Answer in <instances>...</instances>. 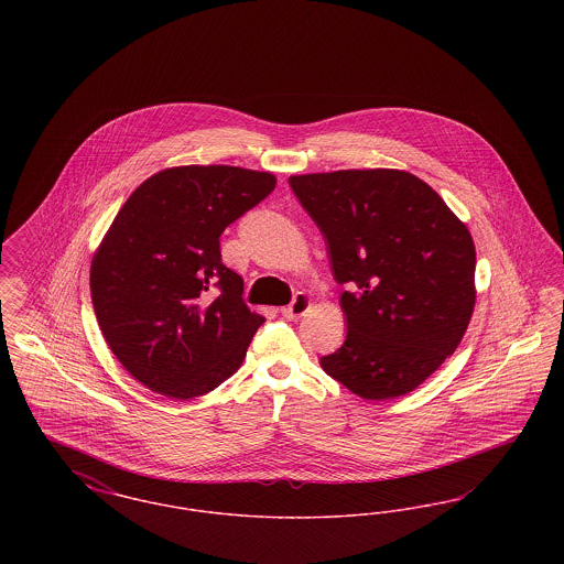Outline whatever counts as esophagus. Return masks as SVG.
<instances>
[{"instance_id":"obj_1","label":"esophagus","mask_w":564,"mask_h":564,"mask_svg":"<svg viewBox=\"0 0 564 564\" xmlns=\"http://www.w3.org/2000/svg\"><path fill=\"white\" fill-rule=\"evenodd\" d=\"M308 308H311V297L304 294V292H297V294L294 295V300H292L285 308H281V313H283L285 319H297V317H302Z\"/></svg>"}]
</instances>
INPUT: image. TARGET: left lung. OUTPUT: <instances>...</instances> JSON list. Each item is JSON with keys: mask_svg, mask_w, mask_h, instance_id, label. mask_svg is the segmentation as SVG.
<instances>
[{"mask_svg": "<svg viewBox=\"0 0 564 564\" xmlns=\"http://www.w3.org/2000/svg\"><path fill=\"white\" fill-rule=\"evenodd\" d=\"M347 315L322 368L364 400L414 391L455 352L476 304V247L442 196L398 169L292 175Z\"/></svg>", "mask_w": 564, "mask_h": 564, "instance_id": "left-lung-1", "label": "left lung"}]
</instances>
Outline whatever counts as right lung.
<instances>
[{
  "instance_id": "1",
  "label": "right lung",
  "mask_w": 564,
  "mask_h": 564,
  "mask_svg": "<svg viewBox=\"0 0 564 564\" xmlns=\"http://www.w3.org/2000/svg\"><path fill=\"white\" fill-rule=\"evenodd\" d=\"M274 186L272 173L241 166H173L113 217L93 256L90 297L109 349L154 393L192 400L241 368L264 317L221 264L219 237Z\"/></svg>"
}]
</instances>
